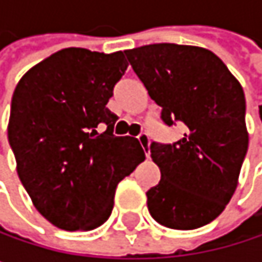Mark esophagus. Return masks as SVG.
<instances>
[{"instance_id":"1","label":"esophagus","mask_w":262,"mask_h":262,"mask_svg":"<svg viewBox=\"0 0 262 262\" xmlns=\"http://www.w3.org/2000/svg\"><path fill=\"white\" fill-rule=\"evenodd\" d=\"M138 141H139V144H141V147H142L145 156L148 158V155H150V136H148L145 132H142V133L138 135Z\"/></svg>"}]
</instances>
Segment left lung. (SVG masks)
Returning a JSON list of instances; mask_svg holds the SVG:
<instances>
[{
  "instance_id": "left-lung-1",
  "label": "left lung",
  "mask_w": 262,
  "mask_h": 262,
  "mask_svg": "<svg viewBox=\"0 0 262 262\" xmlns=\"http://www.w3.org/2000/svg\"><path fill=\"white\" fill-rule=\"evenodd\" d=\"M168 127L185 126L173 144L153 141L150 156L161 181L147 191L151 217L189 231L217 219L234 195L247 153L241 84L212 51L153 43L124 51Z\"/></svg>"
}]
</instances>
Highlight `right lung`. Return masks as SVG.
<instances>
[{"instance_id":"right-lung-1","label":"right lung","mask_w":262,"mask_h":262,"mask_svg":"<svg viewBox=\"0 0 262 262\" xmlns=\"http://www.w3.org/2000/svg\"><path fill=\"white\" fill-rule=\"evenodd\" d=\"M127 70L123 51L65 48L19 80L9 120L18 176L34 208L63 231H91L114 208L115 188L144 161L133 136H115L107 107Z\"/></svg>"}]
</instances>
